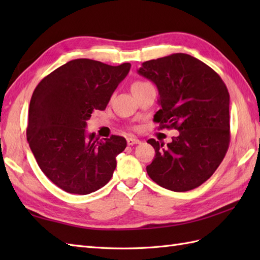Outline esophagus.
<instances>
[{
	"label": "esophagus",
	"mask_w": 260,
	"mask_h": 260,
	"mask_svg": "<svg viewBox=\"0 0 260 260\" xmlns=\"http://www.w3.org/2000/svg\"><path fill=\"white\" fill-rule=\"evenodd\" d=\"M140 143H141V141L135 139V137H128V139H127V144H128V145L140 144Z\"/></svg>",
	"instance_id": "1"
}]
</instances>
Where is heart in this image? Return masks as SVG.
Wrapping results in <instances>:
<instances>
[{"label": "heart", "mask_w": 260, "mask_h": 260, "mask_svg": "<svg viewBox=\"0 0 260 260\" xmlns=\"http://www.w3.org/2000/svg\"><path fill=\"white\" fill-rule=\"evenodd\" d=\"M144 84H146V82H144V81H135L134 84H133V86H132V88H134V87H136V86H141V85H144Z\"/></svg>", "instance_id": "b5f03b06"}]
</instances>
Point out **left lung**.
<instances>
[{
	"label": "left lung",
	"mask_w": 260,
	"mask_h": 260,
	"mask_svg": "<svg viewBox=\"0 0 260 260\" xmlns=\"http://www.w3.org/2000/svg\"><path fill=\"white\" fill-rule=\"evenodd\" d=\"M137 73L157 87L161 109L154 120L159 128L179 131L167 145L147 141L155 150L146 167L148 176L174 192L196 189L214 173L228 151L227 87L213 69L185 53L145 61Z\"/></svg>",
	"instance_id": "left-lung-1"
}]
</instances>
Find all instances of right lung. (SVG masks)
I'll return each mask as SVG.
<instances>
[{"label":"right lung","mask_w":260,"mask_h":260,"mask_svg":"<svg viewBox=\"0 0 260 260\" xmlns=\"http://www.w3.org/2000/svg\"><path fill=\"white\" fill-rule=\"evenodd\" d=\"M131 63L75 59L45 77L31 97L26 139L39 168L60 189L89 194L112 179L124 137L87 134L92 112L104 110Z\"/></svg>","instance_id":"right-lung-1"}]
</instances>
